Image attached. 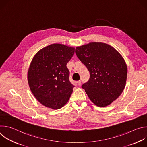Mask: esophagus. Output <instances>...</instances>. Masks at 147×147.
Here are the masks:
<instances>
[{
    "label": "esophagus",
    "instance_id": "obj_1",
    "mask_svg": "<svg viewBox=\"0 0 147 147\" xmlns=\"http://www.w3.org/2000/svg\"><path fill=\"white\" fill-rule=\"evenodd\" d=\"M77 85L78 86H81V81H80V80H79V81H77Z\"/></svg>",
    "mask_w": 147,
    "mask_h": 147
}]
</instances>
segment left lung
I'll list each match as a JSON object with an SVG mask.
<instances>
[{
	"mask_svg": "<svg viewBox=\"0 0 147 147\" xmlns=\"http://www.w3.org/2000/svg\"><path fill=\"white\" fill-rule=\"evenodd\" d=\"M75 52L90 74L82 88L96 106L109 105L121 95L125 86L127 68L124 59L114 48L102 42L78 47Z\"/></svg>",
	"mask_w": 147,
	"mask_h": 147,
	"instance_id": "left-lung-1",
	"label": "left lung"
}]
</instances>
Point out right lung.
<instances>
[{
  "label": "right lung",
  "instance_id": "obj_1",
  "mask_svg": "<svg viewBox=\"0 0 147 147\" xmlns=\"http://www.w3.org/2000/svg\"><path fill=\"white\" fill-rule=\"evenodd\" d=\"M74 48L53 44L40 50L34 57L28 72V81L35 98L53 109L63 107L75 87L69 80L66 65Z\"/></svg>",
  "mask_w": 147,
  "mask_h": 147
}]
</instances>
